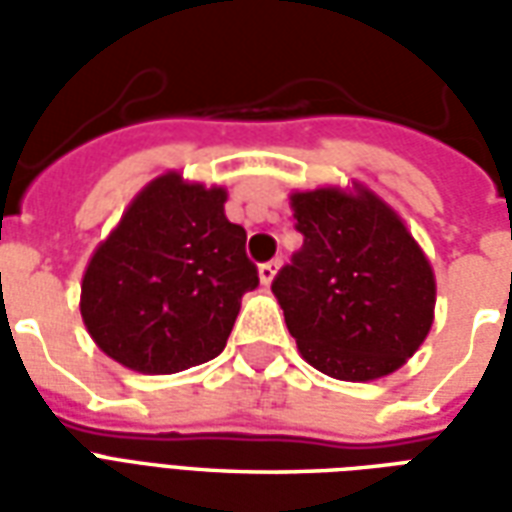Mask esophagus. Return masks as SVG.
Instances as JSON below:
<instances>
[{
  "instance_id": "obj_1",
  "label": "esophagus",
  "mask_w": 512,
  "mask_h": 512,
  "mask_svg": "<svg viewBox=\"0 0 512 512\" xmlns=\"http://www.w3.org/2000/svg\"><path fill=\"white\" fill-rule=\"evenodd\" d=\"M279 268V260H268V263H260V282L263 285H271V279L277 274Z\"/></svg>"
}]
</instances>
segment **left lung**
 <instances>
[{"label":"left lung","instance_id":"1","mask_svg":"<svg viewBox=\"0 0 512 512\" xmlns=\"http://www.w3.org/2000/svg\"><path fill=\"white\" fill-rule=\"evenodd\" d=\"M293 211L304 244L271 290L301 356L340 381L389 376L433 323L428 257L370 191H301Z\"/></svg>","mask_w":512,"mask_h":512}]
</instances>
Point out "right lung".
Returning a JSON list of instances; mask_svg holds the SVG:
<instances>
[{"mask_svg": "<svg viewBox=\"0 0 512 512\" xmlns=\"http://www.w3.org/2000/svg\"><path fill=\"white\" fill-rule=\"evenodd\" d=\"M224 200L169 172L128 205L82 282L84 326L104 354L150 376L222 354L241 296L260 285Z\"/></svg>", "mask_w": 512, "mask_h": 512, "instance_id": "1", "label": "right lung"}]
</instances>
